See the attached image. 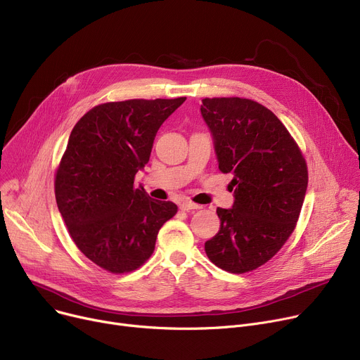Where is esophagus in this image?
I'll list each match as a JSON object with an SVG mask.
<instances>
[{"label": "esophagus", "mask_w": 360, "mask_h": 360, "mask_svg": "<svg viewBox=\"0 0 360 360\" xmlns=\"http://www.w3.org/2000/svg\"><path fill=\"white\" fill-rule=\"evenodd\" d=\"M198 208H201V205H198V204H195V202H193V201H188V200H185V201H182V202H181V210H184V211L198 210Z\"/></svg>", "instance_id": "obj_1"}]
</instances>
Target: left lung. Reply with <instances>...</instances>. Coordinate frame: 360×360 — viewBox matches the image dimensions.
<instances>
[{
    "label": "left lung",
    "mask_w": 360,
    "mask_h": 360,
    "mask_svg": "<svg viewBox=\"0 0 360 360\" xmlns=\"http://www.w3.org/2000/svg\"><path fill=\"white\" fill-rule=\"evenodd\" d=\"M201 115L234 191L231 208H217L220 230L205 242V253L223 271L245 274L275 256L294 231L307 163L281 120L252 100L205 98Z\"/></svg>",
    "instance_id": "left-lung-1"
}]
</instances>
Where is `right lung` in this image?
Instances as JSON below:
<instances>
[{
    "mask_svg": "<svg viewBox=\"0 0 360 360\" xmlns=\"http://www.w3.org/2000/svg\"><path fill=\"white\" fill-rule=\"evenodd\" d=\"M185 100L101 104L70 131L55 179L58 208L78 249L108 272L141 266L178 211L136 188L134 176L149 162L159 127Z\"/></svg>",
    "mask_w": 360,
    "mask_h": 360,
    "instance_id": "right-lung-1",
    "label": "right lung"
}]
</instances>
